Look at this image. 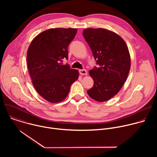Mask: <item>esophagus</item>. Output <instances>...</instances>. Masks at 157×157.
Wrapping results in <instances>:
<instances>
[{
  "instance_id": "obj_1",
  "label": "esophagus",
  "mask_w": 157,
  "mask_h": 157,
  "mask_svg": "<svg viewBox=\"0 0 157 157\" xmlns=\"http://www.w3.org/2000/svg\"><path fill=\"white\" fill-rule=\"evenodd\" d=\"M79 73L81 75H87V71L84 69L79 70Z\"/></svg>"
}]
</instances>
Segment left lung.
<instances>
[{
	"instance_id": "left-lung-1",
	"label": "left lung",
	"mask_w": 157,
	"mask_h": 157,
	"mask_svg": "<svg viewBox=\"0 0 157 157\" xmlns=\"http://www.w3.org/2000/svg\"><path fill=\"white\" fill-rule=\"evenodd\" d=\"M82 35L99 66L89 72L94 86L87 93L96 101H107L119 92L128 75V47L119 35L104 29H86Z\"/></svg>"
}]
</instances>
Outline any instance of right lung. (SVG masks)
I'll use <instances>...</instances> for the list:
<instances>
[{"instance_id": "1", "label": "right lung", "mask_w": 157, "mask_h": 157, "mask_svg": "<svg viewBox=\"0 0 157 157\" xmlns=\"http://www.w3.org/2000/svg\"><path fill=\"white\" fill-rule=\"evenodd\" d=\"M76 29H50L38 34L28 48L27 66L33 85L38 93L52 103L63 101L79 72L64 65L68 58V47L74 39Z\"/></svg>"}]
</instances>
